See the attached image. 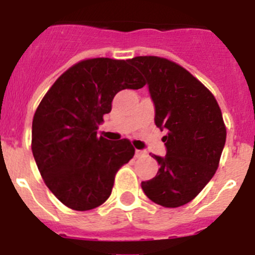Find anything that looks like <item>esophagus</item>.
Segmentation results:
<instances>
[{
	"label": "esophagus",
	"instance_id": "obj_1",
	"mask_svg": "<svg viewBox=\"0 0 255 255\" xmlns=\"http://www.w3.org/2000/svg\"><path fill=\"white\" fill-rule=\"evenodd\" d=\"M144 155H145V152H144V150H135V157H136V158H140V157H144Z\"/></svg>",
	"mask_w": 255,
	"mask_h": 255
}]
</instances>
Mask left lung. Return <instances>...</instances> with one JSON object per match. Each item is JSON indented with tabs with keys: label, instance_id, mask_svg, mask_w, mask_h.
I'll use <instances>...</instances> for the list:
<instances>
[{
	"label": "left lung",
	"instance_id": "1",
	"mask_svg": "<svg viewBox=\"0 0 255 255\" xmlns=\"http://www.w3.org/2000/svg\"><path fill=\"white\" fill-rule=\"evenodd\" d=\"M147 78L155 107L154 123L167 130L162 140L167 153L157 159L159 170L141 181L152 202L176 208L194 199L218 168L226 126L215 96L188 70L157 56L129 61Z\"/></svg>",
	"mask_w": 255,
	"mask_h": 255
}]
</instances>
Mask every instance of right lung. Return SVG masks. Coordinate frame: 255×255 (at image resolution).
Returning a JSON list of instances; mask_svg holds the SVG:
<instances>
[{"instance_id":"obj_1","label":"right lung","mask_w":255,"mask_h":255,"mask_svg":"<svg viewBox=\"0 0 255 255\" xmlns=\"http://www.w3.org/2000/svg\"><path fill=\"white\" fill-rule=\"evenodd\" d=\"M98 57L67 69L40 101L31 125V150L46 185L61 203L89 211L111 195L115 176L134 157L130 140L97 135L112 100L145 85L129 62Z\"/></svg>"}]
</instances>
